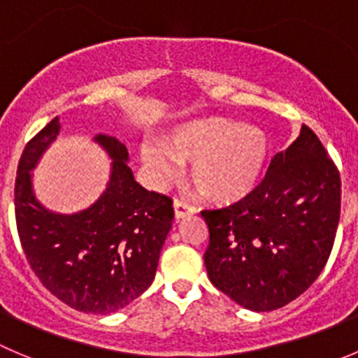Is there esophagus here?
Returning a JSON list of instances; mask_svg holds the SVG:
<instances>
[{
  "instance_id": "obj_1",
  "label": "esophagus",
  "mask_w": 358,
  "mask_h": 358,
  "mask_svg": "<svg viewBox=\"0 0 358 358\" xmlns=\"http://www.w3.org/2000/svg\"><path fill=\"white\" fill-rule=\"evenodd\" d=\"M173 210H176V217L177 220H181V217L188 216V214H195L196 209L193 206H189V203L182 202V200L176 199L173 200Z\"/></svg>"
}]
</instances>
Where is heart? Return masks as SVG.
Returning <instances> with one entry per match:
<instances>
[{
    "label": "heart",
    "mask_w": 358,
    "mask_h": 358,
    "mask_svg": "<svg viewBox=\"0 0 358 358\" xmlns=\"http://www.w3.org/2000/svg\"><path fill=\"white\" fill-rule=\"evenodd\" d=\"M145 149L144 159L159 173H169L172 162H189V179L209 202L228 203L244 199L257 186L267 158V138L258 126L223 117H200L177 124Z\"/></svg>",
    "instance_id": "1"
}]
</instances>
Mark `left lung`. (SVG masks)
Wrapping results in <instances>:
<instances>
[{"label": "left lung", "mask_w": 358, "mask_h": 358, "mask_svg": "<svg viewBox=\"0 0 358 358\" xmlns=\"http://www.w3.org/2000/svg\"><path fill=\"white\" fill-rule=\"evenodd\" d=\"M200 214L209 227L210 283L243 308L272 311L304 294L325 267L341 214V177L302 124L253 192Z\"/></svg>", "instance_id": "8db88e82"}]
</instances>
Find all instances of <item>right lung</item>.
Returning a JSON list of instances; mask_svg holds the SVG:
<instances>
[{
    "instance_id": "right-lung-1",
    "label": "right lung",
    "mask_w": 358,
    "mask_h": 358,
    "mask_svg": "<svg viewBox=\"0 0 358 358\" xmlns=\"http://www.w3.org/2000/svg\"><path fill=\"white\" fill-rule=\"evenodd\" d=\"M59 128V119L54 117L20 156L17 232L33 272L50 294L77 311L108 315L151 287L173 221L172 199L142 188L126 163V145L100 134L94 142L114 159L103 195L75 214L45 209L33 193L31 170Z\"/></svg>"
}]
</instances>
